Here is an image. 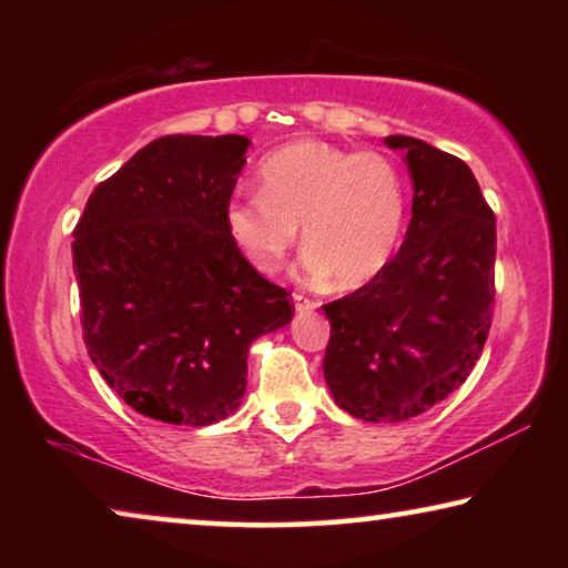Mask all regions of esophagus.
<instances>
[{
  "label": "esophagus",
  "instance_id": "34e87169",
  "mask_svg": "<svg viewBox=\"0 0 568 568\" xmlns=\"http://www.w3.org/2000/svg\"><path fill=\"white\" fill-rule=\"evenodd\" d=\"M293 301H295V311L301 313V315H307V313H313L315 307H318V303L315 301H311V297H305V295H301V293H295L293 295Z\"/></svg>",
  "mask_w": 568,
  "mask_h": 568
}]
</instances>
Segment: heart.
Returning a JSON list of instances; mask_svg holds the SVG:
<instances>
[{
	"mask_svg": "<svg viewBox=\"0 0 568 568\" xmlns=\"http://www.w3.org/2000/svg\"><path fill=\"white\" fill-rule=\"evenodd\" d=\"M227 233L257 273H275L303 225L307 277L343 291L376 281L406 225V180L378 152L297 140L261 162V192H240L225 210Z\"/></svg>",
	"mask_w": 568,
	"mask_h": 568,
	"instance_id": "1",
	"label": "heart"
}]
</instances>
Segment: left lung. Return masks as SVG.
Segmentation results:
<instances>
[{
	"instance_id": "left-lung-1",
	"label": "left lung",
	"mask_w": 568,
	"mask_h": 568,
	"mask_svg": "<svg viewBox=\"0 0 568 568\" xmlns=\"http://www.w3.org/2000/svg\"><path fill=\"white\" fill-rule=\"evenodd\" d=\"M413 180L406 240L376 281L323 305L325 383L353 418L398 423L474 371L494 315L496 217L464 160L390 134Z\"/></svg>"
}]
</instances>
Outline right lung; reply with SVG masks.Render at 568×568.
<instances>
[{
  "mask_svg": "<svg viewBox=\"0 0 568 568\" xmlns=\"http://www.w3.org/2000/svg\"><path fill=\"white\" fill-rule=\"evenodd\" d=\"M250 140L168 134L100 182L74 227L84 345L142 416L210 426L237 410L247 353L291 323L287 291L227 233Z\"/></svg>",
  "mask_w": 568,
  "mask_h": 568,
  "instance_id": "1",
  "label": "right lung"
}]
</instances>
